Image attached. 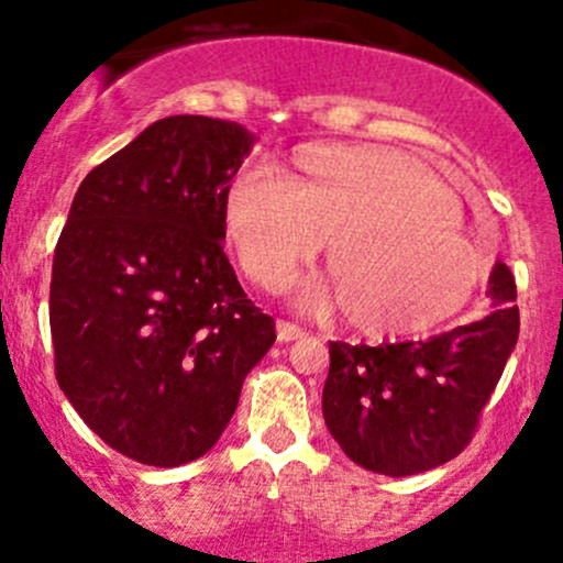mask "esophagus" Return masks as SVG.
<instances>
[{
  "instance_id": "obj_1",
  "label": "esophagus",
  "mask_w": 563,
  "mask_h": 563,
  "mask_svg": "<svg viewBox=\"0 0 563 563\" xmlns=\"http://www.w3.org/2000/svg\"><path fill=\"white\" fill-rule=\"evenodd\" d=\"M299 336H305V329L297 327V323L277 321V340L291 342V340H299Z\"/></svg>"
}]
</instances>
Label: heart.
Masks as SVG:
<instances>
[{
    "label": "heart",
    "instance_id": "obj_1",
    "mask_svg": "<svg viewBox=\"0 0 563 563\" xmlns=\"http://www.w3.org/2000/svg\"><path fill=\"white\" fill-rule=\"evenodd\" d=\"M294 162L288 177L247 164L227 188L223 221L247 280L280 288L329 236L327 266L361 331L421 334L472 299L485 256L421 162L380 145H307Z\"/></svg>",
    "mask_w": 563,
    "mask_h": 563
}]
</instances>
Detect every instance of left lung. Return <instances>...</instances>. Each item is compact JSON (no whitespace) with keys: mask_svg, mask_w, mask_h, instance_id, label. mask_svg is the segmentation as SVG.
I'll return each mask as SVG.
<instances>
[{"mask_svg":"<svg viewBox=\"0 0 563 563\" xmlns=\"http://www.w3.org/2000/svg\"><path fill=\"white\" fill-rule=\"evenodd\" d=\"M488 294V316L431 340L329 342L323 418L347 459L377 475L407 477L470 445L520 329L516 277L505 264L490 272Z\"/></svg>","mask_w":563,"mask_h":563,"instance_id":"8db88e82","label":"left lung"}]
</instances>
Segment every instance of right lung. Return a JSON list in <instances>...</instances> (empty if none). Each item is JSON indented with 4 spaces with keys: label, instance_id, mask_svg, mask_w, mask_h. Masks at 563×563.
Returning a JSON list of instances; mask_svg holds the SVG:
<instances>
[{
    "label": "right lung",
    "instance_id": "1",
    "mask_svg": "<svg viewBox=\"0 0 563 563\" xmlns=\"http://www.w3.org/2000/svg\"><path fill=\"white\" fill-rule=\"evenodd\" d=\"M251 145L236 123L162 118L86 175L56 242V380L140 464L210 451L277 340L221 245L223 199Z\"/></svg>",
    "mask_w": 563,
    "mask_h": 563
}]
</instances>
